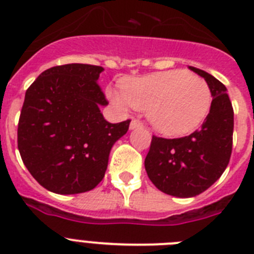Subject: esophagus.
<instances>
[{
  "label": "esophagus",
  "instance_id": "obj_1",
  "mask_svg": "<svg viewBox=\"0 0 254 254\" xmlns=\"http://www.w3.org/2000/svg\"><path fill=\"white\" fill-rule=\"evenodd\" d=\"M138 127H142V123L137 120H132L131 125H129V128L134 129V128H138Z\"/></svg>",
  "mask_w": 254,
  "mask_h": 254
}]
</instances>
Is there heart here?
Masks as SVG:
<instances>
[{
  "instance_id": "1",
  "label": "heart",
  "mask_w": 254,
  "mask_h": 254,
  "mask_svg": "<svg viewBox=\"0 0 254 254\" xmlns=\"http://www.w3.org/2000/svg\"><path fill=\"white\" fill-rule=\"evenodd\" d=\"M122 94L111 91L117 105L147 111L158 132L182 136L196 129L210 112L212 95L207 82L183 69H172L122 81Z\"/></svg>"
}]
</instances>
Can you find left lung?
Instances as JSON below:
<instances>
[{
	"instance_id": "obj_1",
	"label": "left lung",
	"mask_w": 254,
	"mask_h": 254,
	"mask_svg": "<svg viewBox=\"0 0 254 254\" xmlns=\"http://www.w3.org/2000/svg\"><path fill=\"white\" fill-rule=\"evenodd\" d=\"M211 90L210 113L201 128L179 138L152 136L145 159L150 181L164 193L194 197L205 192L228 167L233 149L234 111L226 87L217 78L196 67Z\"/></svg>"
}]
</instances>
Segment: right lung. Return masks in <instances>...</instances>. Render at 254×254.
Returning a JSON list of instances; mask_svg holds the SVG:
<instances>
[{
    "label": "right lung",
    "mask_w": 254,
    "mask_h": 254,
    "mask_svg": "<svg viewBox=\"0 0 254 254\" xmlns=\"http://www.w3.org/2000/svg\"><path fill=\"white\" fill-rule=\"evenodd\" d=\"M103 67L68 64L40 73L25 93L17 147L25 167L46 190L75 194L104 178L112 146L131 120L109 123L108 100L98 84Z\"/></svg>",
    "instance_id": "obj_1"
}]
</instances>
